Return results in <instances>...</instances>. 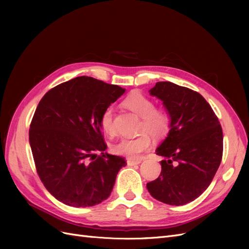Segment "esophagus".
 <instances>
[{
	"label": "esophagus",
	"instance_id": "34e87169",
	"mask_svg": "<svg viewBox=\"0 0 249 249\" xmlns=\"http://www.w3.org/2000/svg\"><path fill=\"white\" fill-rule=\"evenodd\" d=\"M126 163H127V165H129V166H135V165H139L141 163V160H131V159H129L126 161Z\"/></svg>",
	"mask_w": 249,
	"mask_h": 249
}]
</instances>
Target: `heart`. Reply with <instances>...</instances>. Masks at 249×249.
Returning a JSON list of instances; mask_svg holds the SVG:
<instances>
[{
  "mask_svg": "<svg viewBox=\"0 0 249 249\" xmlns=\"http://www.w3.org/2000/svg\"><path fill=\"white\" fill-rule=\"evenodd\" d=\"M124 105L142 118L139 126V132L142 134L135 138H123L118 140L112 145V150L116 155L135 160L138 159L143 152L150 147L152 144L151 134L157 139L166 136L170 129L171 119L167 111L155 109L154 102L140 92L131 93L124 100ZM101 126L103 131L109 136L115 135L116 129L113 108L109 107L103 113Z\"/></svg>",
  "mask_w": 249,
  "mask_h": 249,
  "instance_id": "heart-1",
  "label": "heart"
}]
</instances>
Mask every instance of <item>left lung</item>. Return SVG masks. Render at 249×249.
<instances>
[{"instance_id":"8db88e82","label":"left lung","mask_w":249,"mask_h":249,"mask_svg":"<svg viewBox=\"0 0 249 249\" xmlns=\"http://www.w3.org/2000/svg\"><path fill=\"white\" fill-rule=\"evenodd\" d=\"M149 94L163 102L170 115L167 137L156 149L162 171L146 184L150 195L170 206H183L203 193L222 159V129L208 102L196 91L171 82H158Z\"/></svg>"}]
</instances>
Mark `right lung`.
<instances>
[{
  "label": "right lung",
  "mask_w": 249,
  "mask_h": 249,
  "mask_svg": "<svg viewBox=\"0 0 249 249\" xmlns=\"http://www.w3.org/2000/svg\"><path fill=\"white\" fill-rule=\"evenodd\" d=\"M124 92V88L84 76L43 95L30 125L29 141L37 173L57 200L86 208L109 197L126 162L105 153L101 118ZM96 151L102 155L97 157Z\"/></svg>",
  "instance_id": "add662e5"
}]
</instances>
